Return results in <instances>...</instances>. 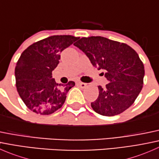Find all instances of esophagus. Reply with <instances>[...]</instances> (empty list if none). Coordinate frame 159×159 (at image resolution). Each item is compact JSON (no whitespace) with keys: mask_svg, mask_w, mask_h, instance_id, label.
<instances>
[{"mask_svg":"<svg viewBox=\"0 0 159 159\" xmlns=\"http://www.w3.org/2000/svg\"><path fill=\"white\" fill-rule=\"evenodd\" d=\"M77 84H78V85H79L80 87L81 88V89H84V88H85L86 85H87V84H85V83L81 82V81H78V82H77Z\"/></svg>","mask_w":159,"mask_h":159,"instance_id":"esophagus-1","label":"esophagus"}]
</instances>
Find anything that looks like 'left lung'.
Masks as SVG:
<instances>
[{
	"label": "left lung",
	"mask_w": 159,
	"mask_h": 159,
	"mask_svg": "<svg viewBox=\"0 0 159 159\" xmlns=\"http://www.w3.org/2000/svg\"><path fill=\"white\" fill-rule=\"evenodd\" d=\"M74 45L98 69L105 70V77L109 81L105 88L98 86V97L91 103L93 110L105 116H114L128 109L143 87L145 68L137 52L125 43L101 36L82 38Z\"/></svg>",
	"instance_id": "1"
}]
</instances>
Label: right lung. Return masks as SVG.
<instances>
[{"mask_svg":"<svg viewBox=\"0 0 159 159\" xmlns=\"http://www.w3.org/2000/svg\"><path fill=\"white\" fill-rule=\"evenodd\" d=\"M78 39L71 35H54L34 43L22 52L14 71L16 87L30 111L48 115L64 105L67 93L75 83L57 84L52 70L59 64L61 52Z\"/></svg>","mask_w":159,"mask_h":159,"instance_id":"obj_1","label":"right lung"}]
</instances>
